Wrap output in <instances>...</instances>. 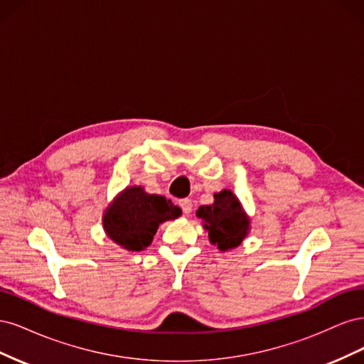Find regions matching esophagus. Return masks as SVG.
Returning a JSON list of instances; mask_svg holds the SVG:
<instances>
[{
  "instance_id": "esophagus-1",
  "label": "esophagus",
  "mask_w": 364,
  "mask_h": 364,
  "mask_svg": "<svg viewBox=\"0 0 364 364\" xmlns=\"http://www.w3.org/2000/svg\"><path fill=\"white\" fill-rule=\"evenodd\" d=\"M179 206H181L182 213H183L185 215H190V214H191L193 203H191L190 199H182V200H179Z\"/></svg>"
}]
</instances>
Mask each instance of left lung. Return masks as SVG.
<instances>
[{
    "label": "left lung",
    "mask_w": 364,
    "mask_h": 364,
    "mask_svg": "<svg viewBox=\"0 0 364 364\" xmlns=\"http://www.w3.org/2000/svg\"><path fill=\"white\" fill-rule=\"evenodd\" d=\"M214 203L200 206L197 217L205 222V229L213 245L220 250L237 247L247 235L249 220L237 197L229 190L214 194Z\"/></svg>",
    "instance_id": "left-lung-1"
}]
</instances>
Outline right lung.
Listing matches in <instances>:
<instances>
[{
    "label": "right lung",
    "instance_id": "1",
    "mask_svg": "<svg viewBox=\"0 0 364 364\" xmlns=\"http://www.w3.org/2000/svg\"><path fill=\"white\" fill-rule=\"evenodd\" d=\"M181 208L162 196L130 186L107 208L103 226L109 238L127 250L146 249L162 222L178 218Z\"/></svg>",
    "mask_w": 364,
    "mask_h": 364
}]
</instances>
